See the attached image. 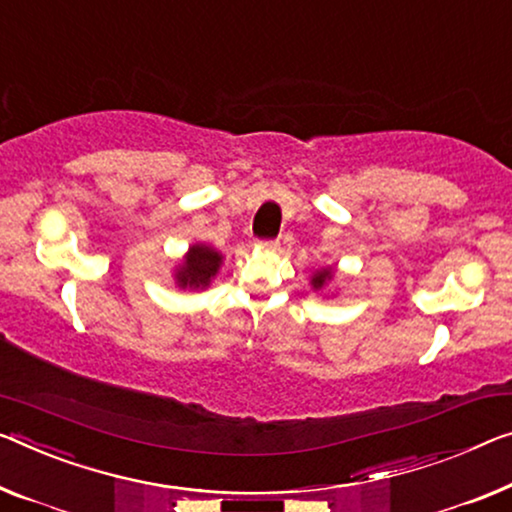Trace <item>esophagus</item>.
Listing matches in <instances>:
<instances>
[{
	"mask_svg": "<svg viewBox=\"0 0 512 512\" xmlns=\"http://www.w3.org/2000/svg\"><path fill=\"white\" fill-rule=\"evenodd\" d=\"M261 251H277L279 249V242L277 240H261L256 245Z\"/></svg>",
	"mask_w": 512,
	"mask_h": 512,
	"instance_id": "esophagus-1",
	"label": "esophagus"
}]
</instances>
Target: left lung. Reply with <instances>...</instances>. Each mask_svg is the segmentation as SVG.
I'll list each match as a JSON object with an SVG mask.
<instances>
[{"instance_id":"1","label":"left lung","mask_w":512,"mask_h":512,"mask_svg":"<svg viewBox=\"0 0 512 512\" xmlns=\"http://www.w3.org/2000/svg\"><path fill=\"white\" fill-rule=\"evenodd\" d=\"M334 267H320V270H316L311 274V279H309V283H311V288L316 290V293H322V290L327 288V283H332L334 281Z\"/></svg>"}]
</instances>
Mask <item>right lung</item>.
<instances>
[{"label": "right lung", "mask_w": 512, "mask_h": 512, "mask_svg": "<svg viewBox=\"0 0 512 512\" xmlns=\"http://www.w3.org/2000/svg\"><path fill=\"white\" fill-rule=\"evenodd\" d=\"M222 263V251H217L210 245H203V242H194V245H190V249L185 251L183 258L176 263L171 277H174L180 290H206L212 279L219 274Z\"/></svg>", "instance_id": "obj_1"}]
</instances>
